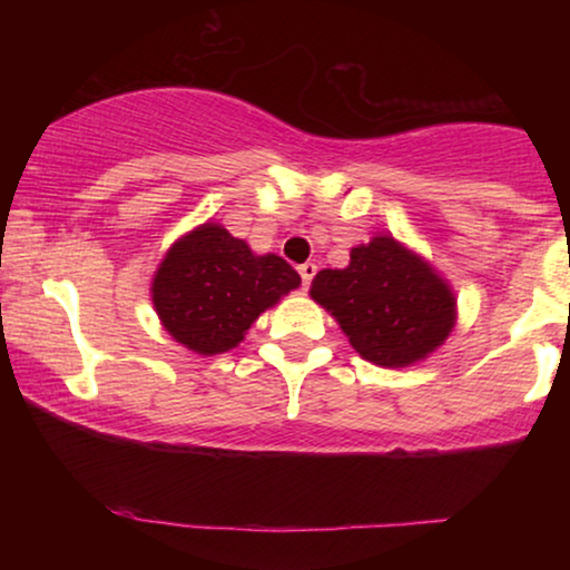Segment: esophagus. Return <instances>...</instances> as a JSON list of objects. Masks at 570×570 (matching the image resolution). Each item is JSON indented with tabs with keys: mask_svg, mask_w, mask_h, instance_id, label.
I'll list each match as a JSON object with an SVG mask.
<instances>
[{
	"mask_svg": "<svg viewBox=\"0 0 570 570\" xmlns=\"http://www.w3.org/2000/svg\"><path fill=\"white\" fill-rule=\"evenodd\" d=\"M298 275H301V279H303V291H308V287H311V279H314V275H316V264H311V262L301 264V267H298Z\"/></svg>",
	"mask_w": 570,
	"mask_h": 570,
	"instance_id": "esophagus-1",
	"label": "esophagus"
}]
</instances>
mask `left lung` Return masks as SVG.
I'll list each match as a JSON object with an SVG mask.
<instances>
[{
  "mask_svg": "<svg viewBox=\"0 0 570 570\" xmlns=\"http://www.w3.org/2000/svg\"><path fill=\"white\" fill-rule=\"evenodd\" d=\"M311 298L337 318L355 353L384 368L425 361L456 324L446 279L392 236L355 246L345 269L318 272Z\"/></svg>",
  "mask_w": 570,
  "mask_h": 570,
  "instance_id": "obj_1",
  "label": "left lung"
}]
</instances>
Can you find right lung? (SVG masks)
<instances>
[{
  "instance_id": "1",
  "label": "right lung",
  "mask_w": 570,
  "mask_h": 570,
  "mask_svg": "<svg viewBox=\"0 0 570 570\" xmlns=\"http://www.w3.org/2000/svg\"><path fill=\"white\" fill-rule=\"evenodd\" d=\"M298 285L301 275L283 256H256L223 225L205 223L168 248L150 293L170 337L197 355H220Z\"/></svg>"
}]
</instances>
